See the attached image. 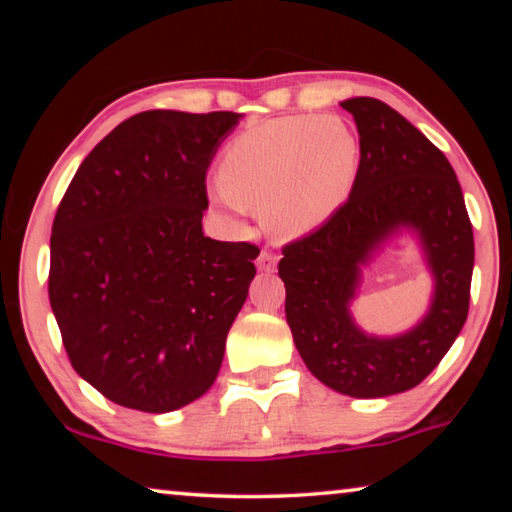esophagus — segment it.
Here are the masks:
<instances>
[{
    "mask_svg": "<svg viewBox=\"0 0 512 512\" xmlns=\"http://www.w3.org/2000/svg\"><path fill=\"white\" fill-rule=\"evenodd\" d=\"M275 266H277V255L268 253V250H262V253H259V257H257L259 271L271 273V271H275Z\"/></svg>",
    "mask_w": 512,
    "mask_h": 512,
    "instance_id": "1",
    "label": "esophagus"
}]
</instances>
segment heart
<instances>
[{"mask_svg":"<svg viewBox=\"0 0 512 512\" xmlns=\"http://www.w3.org/2000/svg\"><path fill=\"white\" fill-rule=\"evenodd\" d=\"M359 140L336 117H287L250 128L221 160L212 198L232 216L262 210L277 237L320 228L348 201L359 176Z\"/></svg>","mask_w":512,"mask_h":512,"instance_id":"1","label":"heart"}]
</instances>
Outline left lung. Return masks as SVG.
Returning <instances> with one entry per match:
<instances>
[{
    "mask_svg": "<svg viewBox=\"0 0 512 512\" xmlns=\"http://www.w3.org/2000/svg\"><path fill=\"white\" fill-rule=\"evenodd\" d=\"M341 106L359 131V176L348 201L277 264L287 323L311 375L343 395L386 397L415 388L438 366L470 309L474 235L445 153L400 112L372 97ZM400 227L419 232L437 280L430 314L395 340L363 335L349 316L360 266Z\"/></svg>",
    "mask_w": 512,
    "mask_h": 512,
    "instance_id": "1",
    "label": "left lung"
}]
</instances>
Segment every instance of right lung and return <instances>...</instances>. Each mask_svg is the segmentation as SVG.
<instances>
[{
    "instance_id": "add662e5",
    "label": "right lung",
    "mask_w": 512,
    "mask_h": 512,
    "mask_svg": "<svg viewBox=\"0 0 512 512\" xmlns=\"http://www.w3.org/2000/svg\"><path fill=\"white\" fill-rule=\"evenodd\" d=\"M237 112L146 110L81 162L51 225L49 302L74 370L167 413L219 375L259 248L203 235L207 169Z\"/></svg>"
}]
</instances>
